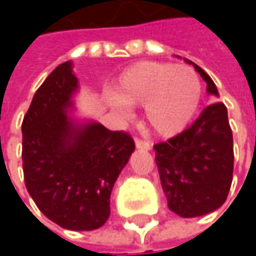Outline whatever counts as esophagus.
Listing matches in <instances>:
<instances>
[{
  "label": "esophagus",
  "instance_id": "1",
  "mask_svg": "<svg viewBox=\"0 0 256 256\" xmlns=\"http://www.w3.org/2000/svg\"><path fill=\"white\" fill-rule=\"evenodd\" d=\"M134 144H136V148H140V150H151V144L145 139H140V138H136L134 139Z\"/></svg>",
  "mask_w": 256,
  "mask_h": 256
}]
</instances>
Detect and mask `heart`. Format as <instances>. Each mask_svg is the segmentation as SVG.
Here are the masks:
<instances>
[{
    "label": "heart",
    "mask_w": 256,
    "mask_h": 256,
    "mask_svg": "<svg viewBox=\"0 0 256 256\" xmlns=\"http://www.w3.org/2000/svg\"><path fill=\"white\" fill-rule=\"evenodd\" d=\"M200 99L202 81L192 68L145 60L120 74L111 102L120 108L144 106L150 128L172 136L190 123Z\"/></svg>",
    "instance_id": "heart-1"
}]
</instances>
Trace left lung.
Returning <instances> with one entry per match:
<instances>
[{"mask_svg": "<svg viewBox=\"0 0 256 256\" xmlns=\"http://www.w3.org/2000/svg\"><path fill=\"white\" fill-rule=\"evenodd\" d=\"M194 68L206 81L208 92L218 96L212 78L198 65ZM154 150L172 212L182 218H194L224 204L232 180L234 151L228 114L222 102L208 105L190 128L156 144Z\"/></svg>", "mask_w": 256, "mask_h": 256, "instance_id": "8db88e82", "label": "left lung"}]
</instances>
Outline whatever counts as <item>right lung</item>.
<instances>
[{"mask_svg":"<svg viewBox=\"0 0 256 256\" xmlns=\"http://www.w3.org/2000/svg\"><path fill=\"white\" fill-rule=\"evenodd\" d=\"M77 88L71 62L35 92L22 123L24 178L38 209L62 228L90 231L110 218V197L134 150L124 130L76 128L66 114Z\"/></svg>","mask_w":256,"mask_h":256,"instance_id":"obj_1","label":"right lung"}]
</instances>
